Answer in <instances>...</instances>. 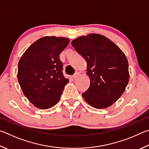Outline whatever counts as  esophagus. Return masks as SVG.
<instances>
[{"instance_id": "34e87169", "label": "esophagus", "mask_w": 149, "mask_h": 149, "mask_svg": "<svg viewBox=\"0 0 149 149\" xmlns=\"http://www.w3.org/2000/svg\"><path fill=\"white\" fill-rule=\"evenodd\" d=\"M79 72H75V74L72 76V78H73V79H75V78H77L78 76H79Z\"/></svg>"}]
</instances>
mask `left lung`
I'll use <instances>...</instances> for the list:
<instances>
[{"label": "left lung", "mask_w": 149, "mask_h": 149, "mask_svg": "<svg viewBox=\"0 0 149 149\" xmlns=\"http://www.w3.org/2000/svg\"><path fill=\"white\" fill-rule=\"evenodd\" d=\"M87 62L90 86L82 96L97 109L110 107L122 95L129 82L128 61L114 42L102 35L91 33L72 41Z\"/></svg>", "instance_id": "1"}]
</instances>
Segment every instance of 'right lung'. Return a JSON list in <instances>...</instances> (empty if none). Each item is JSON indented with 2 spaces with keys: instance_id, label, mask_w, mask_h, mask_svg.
<instances>
[{
  "instance_id": "obj_1",
  "label": "right lung",
  "mask_w": 149,
  "mask_h": 149,
  "mask_svg": "<svg viewBox=\"0 0 149 149\" xmlns=\"http://www.w3.org/2000/svg\"><path fill=\"white\" fill-rule=\"evenodd\" d=\"M69 42L65 37H43L20 58L17 79L24 95L35 107L49 109L59 101L69 81L63 75L60 54Z\"/></svg>"
}]
</instances>
